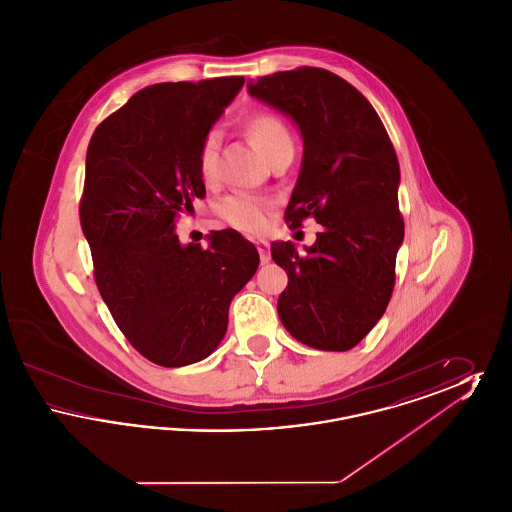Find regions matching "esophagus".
I'll list each match as a JSON object with an SVG mask.
<instances>
[{
    "label": "esophagus",
    "mask_w": 512,
    "mask_h": 512,
    "mask_svg": "<svg viewBox=\"0 0 512 512\" xmlns=\"http://www.w3.org/2000/svg\"><path fill=\"white\" fill-rule=\"evenodd\" d=\"M257 251H259V257H261V263H268L270 261V245L265 240H259L257 242Z\"/></svg>",
    "instance_id": "34e87169"
}]
</instances>
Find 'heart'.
Instances as JSON below:
<instances>
[{
  "mask_svg": "<svg viewBox=\"0 0 512 512\" xmlns=\"http://www.w3.org/2000/svg\"><path fill=\"white\" fill-rule=\"evenodd\" d=\"M244 132L268 161L286 147H293L288 124L270 111H253L245 117ZM195 165L203 182H213L219 167V138L209 132L197 147ZM272 203L263 197L249 194L226 195L217 207L220 219L245 234H261L270 222Z\"/></svg>",
  "mask_w": 512,
  "mask_h": 512,
  "instance_id": "1",
  "label": "heart"
}]
</instances>
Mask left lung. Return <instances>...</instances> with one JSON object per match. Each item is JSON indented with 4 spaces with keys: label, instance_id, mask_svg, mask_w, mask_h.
Returning a JSON list of instances; mask_svg holds the SVG:
<instances>
[{
    "label": "left lung",
    "instance_id": "left-lung-1",
    "mask_svg": "<svg viewBox=\"0 0 512 512\" xmlns=\"http://www.w3.org/2000/svg\"><path fill=\"white\" fill-rule=\"evenodd\" d=\"M249 94L297 122L305 155L284 219L322 224L299 255L292 242L270 253L286 270L278 317L293 338L322 351L355 347L386 313L395 257L405 236L399 211V161L368 99L318 67L259 76Z\"/></svg>",
    "mask_w": 512,
    "mask_h": 512
}]
</instances>
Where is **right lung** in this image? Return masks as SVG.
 <instances>
[{
  "label": "right lung",
  "mask_w": 512,
  "mask_h": 512,
  "mask_svg": "<svg viewBox=\"0 0 512 512\" xmlns=\"http://www.w3.org/2000/svg\"><path fill=\"white\" fill-rule=\"evenodd\" d=\"M244 82L155 84L99 122L88 146L78 213L94 280L124 338L155 365L211 355L232 297L259 267L236 230H213L209 249L174 234L176 213L205 197L197 147Z\"/></svg>",
  "instance_id": "obj_1"
}]
</instances>
